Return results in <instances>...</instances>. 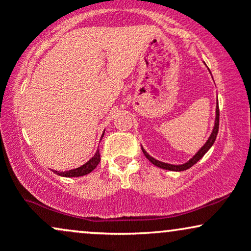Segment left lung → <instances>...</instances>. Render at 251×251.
<instances>
[{
  "label": "left lung",
  "instance_id": "8db88e82",
  "mask_svg": "<svg viewBox=\"0 0 251 251\" xmlns=\"http://www.w3.org/2000/svg\"><path fill=\"white\" fill-rule=\"evenodd\" d=\"M218 126H220V108H218V103H217V108H216V120H215V126H214V129H212L211 132V135L209 137L208 142L204 144V146L201 148L200 151L196 153L194 157L191 158V159L189 160V162H186L185 164H181V165H172V164H168V163H163V162H159V160L154 159L153 157H151L148 152L145 151V150H143V153L145 154V157L148 158V159L151 162L153 165L158 166V168L160 169H164V170H170V171H184V170H188L191 168V166H194L196 163L198 162V160L201 159V157H203L204 154L206 153V152L209 151V149L211 148L212 145H214L215 140H216V137H217V133H218Z\"/></svg>",
  "mask_w": 251,
  "mask_h": 251
}]
</instances>
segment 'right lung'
I'll return each mask as SVG.
<instances>
[{
	"label": "right lung",
	"instance_id": "1",
	"mask_svg": "<svg viewBox=\"0 0 251 251\" xmlns=\"http://www.w3.org/2000/svg\"><path fill=\"white\" fill-rule=\"evenodd\" d=\"M99 163H100V153H99V150H97L96 154H94L87 163L83 164L82 166H80V168L70 170V171H65V172H59V171H54V172H55L56 175L62 176V177H80V176H85L89 174V172L93 171Z\"/></svg>",
	"mask_w": 251,
	"mask_h": 251
}]
</instances>
